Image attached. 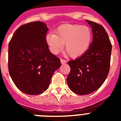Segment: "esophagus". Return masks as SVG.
I'll return each mask as SVG.
<instances>
[{
	"instance_id": "obj_1",
	"label": "esophagus",
	"mask_w": 121,
	"mask_h": 121,
	"mask_svg": "<svg viewBox=\"0 0 121 121\" xmlns=\"http://www.w3.org/2000/svg\"><path fill=\"white\" fill-rule=\"evenodd\" d=\"M60 62H61V64H65L67 61H66L65 60L63 59H60Z\"/></svg>"
}]
</instances>
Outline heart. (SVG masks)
I'll use <instances>...</instances> for the list:
<instances>
[{"label": "heart", "mask_w": 121, "mask_h": 121, "mask_svg": "<svg viewBox=\"0 0 121 121\" xmlns=\"http://www.w3.org/2000/svg\"><path fill=\"white\" fill-rule=\"evenodd\" d=\"M56 33V35L48 34L46 37L51 52L56 54L65 43V51L73 58L85 54L92 40V32L87 26L64 24L57 28Z\"/></svg>", "instance_id": "b5f03b06"}]
</instances>
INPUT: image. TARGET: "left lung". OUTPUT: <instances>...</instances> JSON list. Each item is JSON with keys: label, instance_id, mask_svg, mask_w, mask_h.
Segmentation results:
<instances>
[{"label": "left lung", "instance_id": "8db88e82", "mask_svg": "<svg viewBox=\"0 0 121 121\" xmlns=\"http://www.w3.org/2000/svg\"><path fill=\"white\" fill-rule=\"evenodd\" d=\"M92 28L93 42L86 53L68 62L71 70L67 84L74 93L85 95L100 88L108 74L112 45L101 25L85 20Z\"/></svg>", "mask_w": 121, "mask_h": 121}]
</instances>
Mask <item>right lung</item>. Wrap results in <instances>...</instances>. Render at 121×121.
I'll use <instances>...</instances> for the list:
<instances>
[{"label": "right lung", "instance_id": "1", "mask_svg": "<svg viewBox=\"0 0 121 121\" xmlns=\"http://www.w3.org/2000/svg\"><path fill=\"white\" fill-rule=\"evenodd\" d=\"M45 23L36 21L22 25L8 45V70L19 90L30 95L41 94L50 85L51 77L60 65L50 52Z\"/></svg>", "mask_w": 121, "mask_h": 121}]
</instances>
